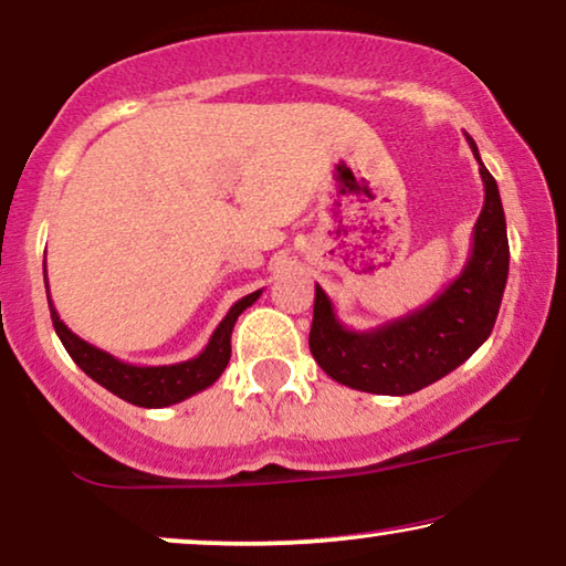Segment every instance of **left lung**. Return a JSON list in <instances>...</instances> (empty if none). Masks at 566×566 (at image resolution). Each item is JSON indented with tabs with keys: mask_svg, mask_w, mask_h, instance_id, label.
I'll return each mask as SVG.
<instances>
[{
	"mask_svg": "<svg viewBox=\"0 0 566 566\" xmlns=\"http://www.w3.org/2000/svg\"><path fill=\"white\" fill-rule=\"evenodd\" d=\"M467 138L484 182V206L459 277L424 306L374 329L345 327L332 298L316 285L308 347L337 384L405 397L451 374L492 335L510 270L507 227L497 182L479 157L474 138Z\"/></svg>",
	"mask_w": 566,
	"mask_h": 566,
	"instance_id": "left-lung-1",
	"label": "left lung"
}]
</instances>
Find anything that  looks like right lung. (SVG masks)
I'll use <instances>...</instances> for the list:
<instances>
[{
	"label": "right lung",
	"instance_id": "1",
	"mask_svg": "<svg viewBox=\"0 0 566 566\" xmlns=\"http://www.w3.org/2000/svg\"><path fill=\"white\" fill-rule=\"evenodd\" d=\"M43 277H45V262H43ZM49 293V285H45ZM262 296V291H254L250 296L239 298L234 306L229 308L219 327L213 329L208 345L200 350L196 358L172 363V366H134V363L118 360L115 355L99 350V347L90 345L87 339L74 335L72 329L61 322V316L53 306L51 293H49V308H51V322L53 329L61 339V345L66 347V353L72 355V360L87 374L92 381L105 386L107 391L115 397L126 399L128 405L146 407V409H161L177 401L192 397V394L208 389L216 384V378L223 374V368L229 366L231 358V332L239 314L247 306H252L254 301Z\"/></svg>",
	"mask_w": 566,
	"mask_h": 566
}]
</instances>
